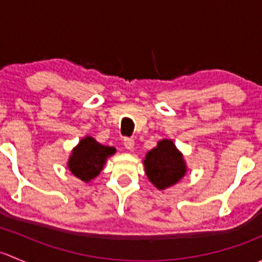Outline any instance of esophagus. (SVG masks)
<instances>
[{
    "mask_svg": "<svg viewBox=\"0 0 262 262\" xmlns=\"http://www.w3.org/2000/svg\"><path fill=\"white\" fill-rule=\"evenodd\" d=\"M124 146H125L126 149H133L134 148V139L132 138H125L124 139Z\"/></svg>",
    "mask_w": 262,
    "mask_h": 262,
    "instance_id": "1",
    "label": "esophagus"
}]
</instances>
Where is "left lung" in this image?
I'll list each match as a JSON object with an SVG mask.
<instances>
[{"instance_id": "left-lung-1", "label": "left lung", "mask_w": 262, "mask_h": 262, "mask_svg": "<svg viewBox=\"0 0 262 262\" xmlns=\"http://www.w3.org/2000/svg\"><path fill=\"white\" fill-rule=\"evenodd\" d=\"M143 165L148 180L158 190L173 186L187 172L184 155L172 139L158 141L157 146L146 153Z\"/></svg>"}]
</instances>
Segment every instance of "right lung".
Returning <instances> with one entry per match:
<instances>
[{"label":"right lung","mask_w":262,"mask_h":262,"mask_svg":"<svg viewBox=\"0 0 262 262\" xmlns=\"http://www.w3.org/2000/svg\"><path fill=\"white\" fill-rule=\"evenodd\" d=\"M114 147L104 146L91 136H86L72 149L67 167L73 176L83 182H91L104 168L106 160L115 155Z\"/></svg>","instance_id":"1"}]
</instances>
